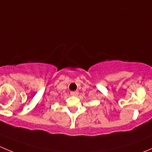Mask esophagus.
Returning <instances> with one entry per match:
<instances>
[{
    "label": "esophagus",
    "mask_w": 152,
    "mask_h": 152,
    "mask_svg": "<svg viewBox=\"0 0 152 152\" xmlns=\"http://www.w3.org/2000/svg\"><path fill=\"white\" fill-rule=\"evenodd\" d=\"M70 95L72 96H77L79 95V92L78 91H72L70 92Z\"/></svg>",
    "instance_id": "1"
}]
</instances>
